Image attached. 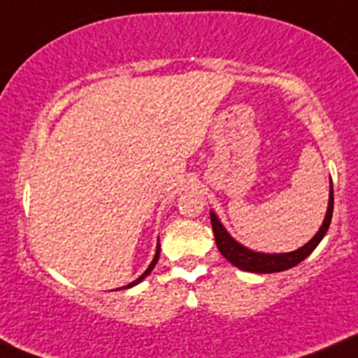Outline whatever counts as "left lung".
<instances>
[{
  "mask_svg": "<svg viewBox=\"0 0 358 358\" xmlns=\"http://www.w3.org/2000/svg\"><path fill=\"white\" fill-rule=\"evenodd\" d=\"M333 208H334V196H333V182H331L329 189V204H327L326 216H324V222L320 225L319 232L305 244V246L294 249L289 252H259L252 251L246 246H243L241 243H237L227 229L223 227V223L220 222V218L216 216L215 211H209L211 215V227L213 232H215L216 246H218L220 252L232 263L237 268L244 270V272H252V273H273V272H284V270H289L292 266H296L298 263H301L306 256H310V252L319 246L320 241L324 239V236L327 234L331 225V218H333Z\"/></svg>",
  "mask_w": 358,
  "mask_h": 358,
  "instance_id": "left-lung-1",
  "label": "left lung"
}]
</instances>
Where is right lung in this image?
<instances>
[{
    "instance_id": "1",
    "label": "right lung",
    "mask_w": 358,
    "mask_h": 358,
    "mask_svg": "<svg viewBox=\"0 0 358 358\" xmlns=\"http://www.w3.org/2000/svg\"><path fill=\"white\" fill-rule=\"evenodd\" d=\"M159 255H161V246H159V241H157V246H156V255H154V259H152V262H150V265L147 266V270H145V272H143L142 275H140L138 279H136V280H133V282H129L128 286H122V287H119V289H129V287H133V286H136V284H140V282H142V280L145 279V277L149 275V273L152 272V270H154V266H156V263H157V259H159ZM115 291H117V289H115Z\"/></svg>"
}]
</instances>
